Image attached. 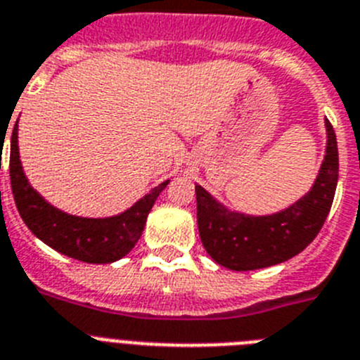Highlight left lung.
<instances>
[{"instance_id":"obj_1","label":"left lung","mask_w":360,"mask_h":360,"mask_svg":"<svg viewBox=\"0 0 360 360\" xmlns=\"http://www.w3.org/2000/svg\"><path fill=\"white\" fill-rule=\"evenodd\" d=\"M326 132V155L315 184L304 198L279 214L254 217L230 212L195 184L199 236L217 264L236 271L274 266L301 254L317 237L330 214L339 179L337 137L328 120Z\"/></svg>"}]
</instances>
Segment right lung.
<instances>
[{
	"label": "right lung",
	"mask_w": 360,
	"mask_h": 360,
	"mask_svg": "<svg viewBox=\"0 0 360 360\" xmlns=\"http://www.w3.org/2000/svg\"><path fill=\"white\" fill-rule=\"evenodd\" d=\"M11 143V184L21 219L37 239L77 261L108 264L124 257L141 237L155 199L168 184V181L161 183L132 208L114 217H76L49 205L29 184L20 161L18 123L12 130Z\"/></svg>",
	"instance_id": "right-lung-1"
}]
</instances>
